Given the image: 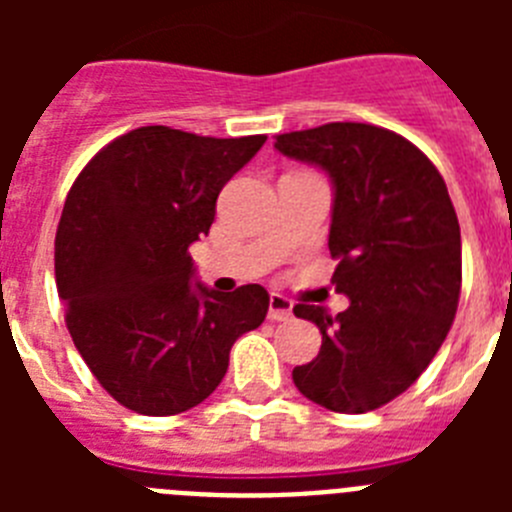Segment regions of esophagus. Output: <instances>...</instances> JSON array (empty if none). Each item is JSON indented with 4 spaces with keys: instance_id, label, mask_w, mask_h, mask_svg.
Segmentation results:
<instances>
[{
    "instance_id": "esophagus-1",
    "label": "esophagus",
    "mask_w": 512,
    "mask_h": 512,
    "mask_svg": "<svg viewBox=\"0 0 512 512\" xmlns=\"http://www.w3.org/2000/svg\"><path fill=\"white\" fill-rule=\"evenodd\" d=\"M292 318V302L284 295L269 297V320H289Z\"/></svg>"
}]
</instances>
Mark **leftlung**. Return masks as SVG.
I'll list each match as a JSON object with an SVG mask.
<instances>
[{
	"instance_id": "left-lung-1",
	"label": "left lung",
	"mask_w": 512,
	"mask_h": 512,
	"mask_svg": "<svg viewBox=\"0 0 512 512\" xmlns=\"http://www.w3.org/2000/svg\"><path fill=\"white\" fill-rule=\"evenodd\" d=\"M274 148L330 176L333 284L351 300L336 318L295 307L323 343L292 379L333 413L382 408L423 374L454 323L461 233L449 189L410 140L366 122L284 133Z\"/></svg>"
}]
</instances>
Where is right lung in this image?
<instances>
[{
  "label": "right lung",
  "mask_w": 512,
  "mask_h": 512,
  "mask_svg": "<svg viewBox=\"0 0 512 512\" xmlns=\"http://www.w3.org/2000/svg\"><path fill=\"white\" fill-rule=\"evenodd\" d=\"M266 135L205 138L166 125L130 130L76 176L56 230L66 325L97 382L140 415L200 405L230 348L259 328L269 292L194 281L189 246L210 233L217 194Z\"/></svg>",
  "instance_id": "obj_1"
}]
</instances>
